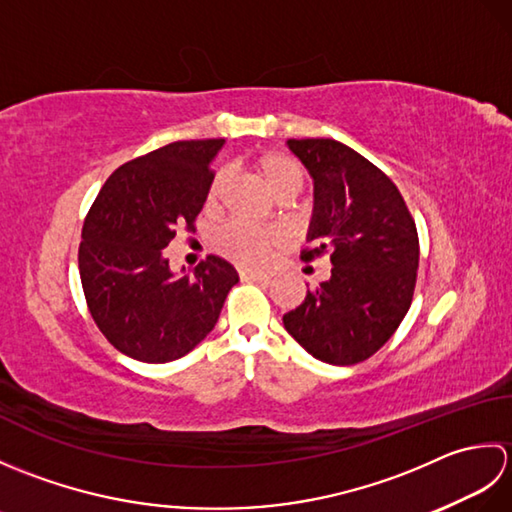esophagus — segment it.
I'll return each mask as SVG.
<instances>
[{"instance_id":"esophagus-1","label":"esophagus","mask_w":512,"mask_h":512,"mask_svg":"<svg viewBox=\"0 0 512 512\" xmlns=\"http://www.w3.org/2000/svg\"><path fill=\"white\" fill-rule=\"evenodd\" d=\"M239 275H242L244 281H259V284H266V281H270V275L259 273V270H242Z\"/></svg>"}]
</instances>
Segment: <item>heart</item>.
Here are the masks:
<instances>
[{"label": "heart", "instance_id": "b5f03b06", "mask_svg": "<svg viewBox=\"0 0 512 512\" xmlns=\"http://www.w3.org/2000/svg\"><path fill=\"white\" fill-rule=\"evenodd\" d=\"M259 178L266 182V187L273 191L277 198L284 193H299L303 182H306V171L301 162L281 151H268L255 165ZM228 187V176L224 171H217L206 189V204L213 206L222 198ZM286 239V233L281 228H253L244 224H231L217 237L222 250L237 259L239 264L259 268L268 262L273 248H277Z\"/></svg>", "mask_w": 512, "mask_h": 512}]
</instances>
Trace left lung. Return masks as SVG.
Returning a JSON list of instances; mask_svg holds the SVG:
<instances>
[{
  "mask_svg": "<svg viewBox=\"0 0 512 512\" xmlns=\"http://www.w3.org/2000/svg\"><path fill=\"white\" fill-rule=\"evenodd\" d=\"M314 180L310 248L330 255L332 275L308 290L284 328L303 350L330 365L376 354L411 306L420 244L398 187L358 151L332 138H290Z\"/></svg>",
  "mask_w": 512,
  "mask_h": 512,
  "instance_id": "left-lung-1",
  "label": "left lung"
}]
</instances>
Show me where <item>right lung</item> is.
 I'll list each match as a JSON object with an SVG mask.
<instances>
[{
  "label": "right lung",
  "instance_id": "add662e5",
  "mask_svg": "<svg viewBox=\"0 0 512 512\" xmlns=\"http://www.w3.org/2000/svg\"><path fill=\"white\" fill-rule=\"evenodd\" d=\"M222 138L178 140L118 167L83 222L79 273L94 323L118 352L169 363L209 334L239 277L209 255L176 275L165 248L180 226L195 231Z\"/></svg>",
  "mask_w": 512,
  "mask_h": 512
}]
</instances>
